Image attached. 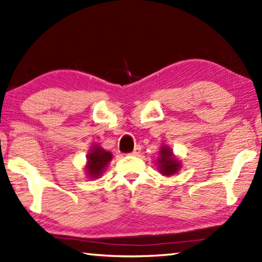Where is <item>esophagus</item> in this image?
<instances>
[{"label": "esophagus", "instance_id": "esophagus-1", "mask_svg": "<svg viewBox=\"0 0 262 262\" xmlns=\"http://www.w3.org/2000/svg\"><path fill=\"white\" fill-rule=\"evenodd\" d=\"M141 150H142V147H141L140 145H136L135 148H134V151H133V152L130 153V155H132V156H140Z\"/></svg>", "mask_w": 262, "mask_h": 262}]
</instances>
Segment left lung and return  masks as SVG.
<instances>
[{"label":"left lung","mask_w":262,"mask_h":262,"mask_svg":"<svg viewBox=\"0 0 262 262\" xmlns=\"http://www.w3.org/2000/svg\"><path fill=\"white\" fill-rule=\"evenodd\" d=\"M159 170L163 176H172L181 168V161L173 156L172 150L168 145L161 146L160 157L158 159Z\"/></svg>","instance_id":"1"}]
</instances>
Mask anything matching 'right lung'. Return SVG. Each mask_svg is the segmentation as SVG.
Returning a JSON list of instances; mask_svg holds the SVG:
<instances>
[{
  "instance_id": "right-lung-1",
  "label": "right lung",
  "mask_w": 262,
  "mask_h": 262,
  "mask_svg": "<svg viewBox=\"0 0 262 262\" xmlns=\"http://www.w3.org/2000/svg\"><path fill=\"white\" fill-rule=\"evenodd\" d=\"M86 158V175L91 179H97L103 173L104 169L112 160V153L95 144L91 148Z\"/></svg>"
}]
</instances>
